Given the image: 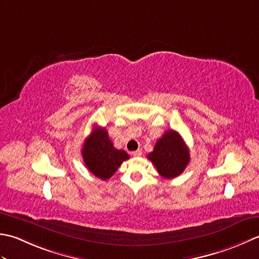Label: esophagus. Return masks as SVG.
Here are the masks:
<instances>
[{
  "label": "esophagus",
  "instance_id": "1",
  "mask_svg": "<svg viewBox=\"0 0 259 259\" xmlns=\"http://www.w3.org/2000/svg\"><path fill=\"white\" fill-rule=\"evenodd\" d=\"M132 155L133 156H135V157H139V156H141L142 155V150H136V151H134V152H132Z\"/></svg>",
  "mask_w": 259,
  "mask_h": 259
}]
</instances>
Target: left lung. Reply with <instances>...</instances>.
I'll return each instance as SVG.
<instances>
[{
  "label": "left lung",
  "instance_id": "left-lung-1",
  "mask_svg": "<svg viewBox=\"0 0 259 259\" xmlns=\"http://www.w3.org/2000/svg\"><path fill=\"white\" fill-rule=\"evenodd\" d=\"M147 159L154 164L161 177L173 179L184 171L190 161V153L182 136L171 130L156 142Z\"/></svg>",
  "mask_w": 259,
  "mask_h": 259
}]
</instances>
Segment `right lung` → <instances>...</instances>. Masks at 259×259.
I'll return each instance as SVG.
<instances>
[{"label": "right lung", "instance_id": "obj_1", "mask_svg": "<svg viewBox=\"0 0 259 259\" xmlns=\"http://www.w3.org/2000/svg\"><path fill=\"white\" fill-rule=\"evenodd\" d=\"M81 154L88 170L102 180L109 179L124 161L130 159L125 151L115 149L105 127H94L83 142Z\"/></svg>", "mask_w": 259, "mask_h": 259}]
</instances>
